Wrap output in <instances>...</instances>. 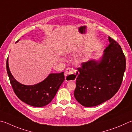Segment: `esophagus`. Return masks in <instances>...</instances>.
I'll list each match as a JSON object with an SVG mask.
<instances>
[{
	"label": "esophagus",
	"mask_w": 132,
	"mask_h": 132,
	"mask_svg": "<svg viewBox=\"0 0 132 132\" xmlns=\"http://www.w3.org/2000/svg\"><path fill=\"white\" fill-rule=\"evenodd\" d=\"M78 74V72L74 70L71 68H68L64 73V76L66 80L68 81H74L76 80Z\"/></svg>",
	"instance_id": "1"
}]
</instances>
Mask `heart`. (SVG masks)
Returning <instances> with one entry per match:
<instances>
[{
	"mask_svg": "<svg viewBox=\"0 0 132 132\" xmlns=\"http://www.w3.org/2000/svg\"><path fill=\"white\" fill-rule=\"evenodd\" d=\"M78 50V48L76 47H69L66 50H64L63 51V53L64 54H73L74 52H76ZM85 59V55H81L78 56L77 58H76L75 59V62L76 64H80L82 62L84 59Z\"/></svg>",
	"mask_w": 132,
	"mask_h": 132,
	"instance_id": "b5f03b06",
	"label": "heart"
}]
</instances>
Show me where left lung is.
<instances>
[{"label": "left lung", "instance_id": "8db88e82", "mask_svg": "<svg viewBox=\"0 0 132 132\" xmlns=\"http://www.w3.org/2000/svg\"><path fill=\"white\" fill-rule=\"evenodd\" d=\"M110 44L98 59H92L78 68L74 97L84 107H94L118 92L126 69V59L119 44L110 37Z\"/></svg>", "mask_w": 132, "mask_h": 132}]
</instances>
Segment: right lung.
I'll use <instances>...</instances> for the list:
<instances>
[{
	"instance_id": "add662e5",
	"label": "right lung",
	"mask_w": 132,
	"mask_h": 132,
	"mask_svg": "<svg viewBox=\"0 0 132 132\" xmlns=\"http://www.w3.org/2000/svg\"><path fill=\"white\" fill-rule=\"evenodd\" d=\"M6 69L15 95L21 101L33 107H41L48 104L64 80V72L51 73L42 82L35 85H26L19 82L12 75L9 68V58L7 59Z\"/></svg>"
}]
</instances>
